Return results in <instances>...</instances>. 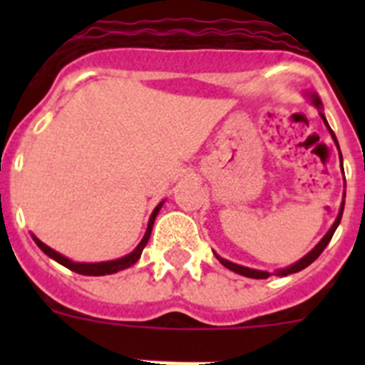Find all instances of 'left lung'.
I'll return each instance as SVG.
<instances>
[{"label":"left lung","mask_w":365,"mask_h":365,"mask_svg":"<svg viewBox=\"0 0 365 365\" xmlns=\"http://www.w3.org/2000/svg\"><path fill=\"white\" fill-rule=\"evenodd\" d=\"M311 100H312V104H314V106H318V108H322V102H320V98H318V95H311ZM320 115H322V118H324L325 125H327V128H329L327 120H325V117H324V113H320ZM329 131H331V135H333V138H334V143H336V137H334L333 130H331V128H329ZM336 146H338V143H336ZM340 157H341V153H340ZM341 172H344V168H341ZM341 214H344V202H341L340 214H338L336 221H334V225H333V227H331V230H329L327 234L324 235V240H322L320 243L316 245V247L312 248V250H311V252L307 254V256H305V257H302V259H299V261H296L294 265L287 267V269H283V270H278V276H289V274L299 272V270H303V269H305V267H309V265H311L312 261H314L316 257H318V256H320L322 252H324V248L327 247V245H329V241H331V237H333L334 230H336V227H338V222H340V219H341ZM215 257H217V259L221 261V265H225V267H227V269L234 270V272L241 274V276H247V278L265 279V278H269V276H270L269 272H263V270H254V269H248V267L235 265V263H232V261H227V259H222V257H219L217 254H215Z\"/></svg>","instance_id":"1"}]
</instances>
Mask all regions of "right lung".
Listing matches in <instances>:
<instances>
[{
    "mask_svg": "<svg viewBox=\"0 0 365 365\" xmlns=\"http://www.w3.org/2000/svg\"><path fill=\"white\" fill-rule=\"evenodd\" d=\"M160 206H163V202H160V205L153 210V214H151L150 222H148V230H146V234H144L143 241L138 243V247L135 248L133 252L128 254V256H124V257H120V259L104 261V263H74V261L63 257L62 254L54 252L53 248H49L45 243H41V241L38 240V237H34V235H32V240H34V243H36L38 247H40L45 254H47V256L53 257L54 261H58L60 265L67 267V269L73 270V272L83 274V276H106V274H115V272H118V270L128 269V267H131L137 263L138 257H140V254H143L144 247H146L148 240H150L151 228H153V221H155V217H157V214H159Z\"/></svg>",
    "mask_w": 365,
    "mask_h": 365,
    "instance_id": "obj_1",
    "label": "right lung"
}]
</instances>
